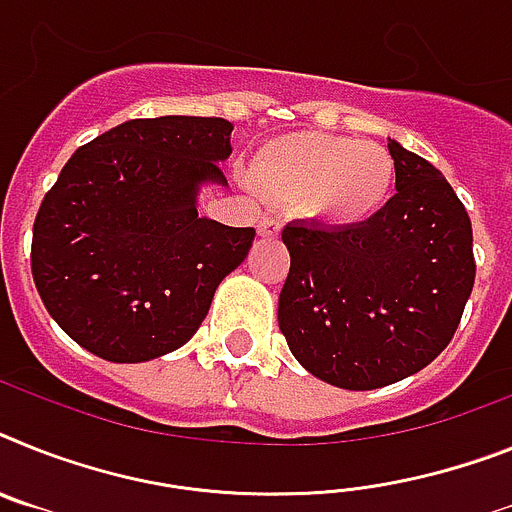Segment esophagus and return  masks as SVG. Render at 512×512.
Listing matches in <instances>:
<instances>
[{
    "mask_svg": "<svg viewBox=\"0 0 512 512\" xmlns=\"http://www.w3.org/2000/svg\"><path fill=\"white\" fill-rule=\"evenodd\" d=\"M257 234L260 236H278L281 234V221L276 216H263L257 223Z\"/></svg>",
    "mask_w": 512,
    "mask_h": 512,
    "instance_id": "obj_1",
    "label": "esophagus"
}]
</instances>
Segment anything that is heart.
Wrapping results in <instances>:
<instances>
[{"mask_svg": "<svg viewBox=\"0 0 512 512\" xmlns=\"http://www.w3.org/2000/svg\"><path fill=\"white\" fill-rule=\"evenodd\" d=\"M252 171L265 195L302 203L307 216L330 226H359L375 218L395 182L388 148L328 132L270 140Z\"/></svg>", "mask_w": 512, "mask_h": 512, "instance_id": "obj_1", "label": "heart"}]
</instances>
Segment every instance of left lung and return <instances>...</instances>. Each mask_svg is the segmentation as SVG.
<instances>
[{
	"instance_id": "8db88e82",
	"label": "left lung",
	"mask_w": 512,
	"mask_h": 512,
	"mask_svg": "<svg viewBox=\"0 0 512 512\" xmlns=\"http://www.w3.org/2000/svg\"><path fill=\"white\" fill-rule=\"evenodd\" d=\"M395 195L346 229L289 223L291 268L278 328L296 362L346 390L427 367L458 330L474 289V234L448 179L395 140Z\"/></svg>"
}]
</instances>
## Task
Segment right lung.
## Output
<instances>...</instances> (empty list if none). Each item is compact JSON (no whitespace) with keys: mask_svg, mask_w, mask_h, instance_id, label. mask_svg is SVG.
<instances>
[{"mask_svg":"<svg viewBox=\"0 0 512 512\" xmlns=\"http://www.w3.org/2000/svg\"><path fill=\"white\" fill-rule=\"evenodd\" d=\"M234 124L130 119L75 150L33 223L30 270L59 328L106 362H148L190 341L255 229L197 216L226 182Z\"/></svg>","mask_w":512,"mask_h":512,"instance_id":"1","label":"right lung"}]
</instances>
